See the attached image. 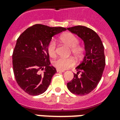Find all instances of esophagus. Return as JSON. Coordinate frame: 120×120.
<instances>
[{
	"label": "esophagus",
	"mask_w": 120,
	"mask_h": 120,
	"mask_svg": "<svg viewBox=\"0 0 120 120\" xmlns=\"http://www.w3.org/2000/svg\"><path fill=\"white\" fill-rule=\"evenodd\" d=\"M56 71H57L58 73H64V71L60 70V69H56Z\"/></svg>",
	"instance_id": "34e87169"
}]
</instances>
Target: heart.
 I'll return each mask as SVG.
<instances>
[{
  "mask_svg": "<svg viewBox=\"0 0 120 120\" xmlns=\"http://www.w3.org/2000/svg\"><path fill=\"white\" fill-rule=\"evenodd\" d=\"M60 42L66 45L70 48L71 52L75 57L79 59L83 56L85 49L83 46L78 45L79 40L75 34L71 33H66L61 35L60 37ZM47 51L51 58H54L56 55V44L55 41L51 40L47 45ZM75 60L73 57L58 58L53 61L52 65L60 70H65L75 65Z\"/></svg>",
  "mask_w": 120,
  "mask_h": 120,
  "instance_id": "b5f03b06",
  "label": "heart"
}]
</instances>
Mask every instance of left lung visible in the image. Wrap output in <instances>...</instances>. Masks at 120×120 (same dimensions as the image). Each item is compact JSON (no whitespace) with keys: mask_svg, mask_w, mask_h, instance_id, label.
I'll return each instance as SVG.
<instances>
[{"mask_svg":"<svg viewBox=\"0 0 120 120\" xmlns=\"http://www.w3.org/2000/svg\"><path fill=\"white\" fill-rule=\"evenodd\" d=\"M68 30L83 40L86 49L83 60L76 68L78 72L67 84L68 89L76 95H86L96 87L101 78L105 65L104 47L98 34L89 27L76 26Z\"/></svg>","mask_w":120,"mask_h":120,"instance_id":"left-lung-1","label":"left lung"}]
</instances>
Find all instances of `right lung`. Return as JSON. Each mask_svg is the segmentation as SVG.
Returning <instances> with one entry per match:
<instances>
[{
    "label": "right lung",
    "mask_w": 120,
    "mask_h": 120,
    "mask_svg": "<svg viewBox=\"0 0 120 120\" xmlns=\"http://www.w3.org/2000/svg\"><path fill=\"white\" fill-rule=\"evenodd\" d=\"M62 27L35 24L20 34L13 52V69L15 80L25 93L37 96L44 93L56 73L50 65L47 45L52 37L65 31ZM40 70H44L43 74Z\"/></svg>",
    "instance_id": "1"
}]
</instances>
